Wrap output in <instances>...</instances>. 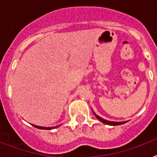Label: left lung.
<instances>
[{
	"label": "left lung",
	"mask_w": 157,
	"mask_h": 157,
	"mask_svg": "<svg viewBox=\"0 0 157 157\" xmlns=\"http://www.w3.org/2000/svg\"><path fill=\"white\" fill-rule=\"evenodd\" d=\"M94 115H95L96 118L98 120H99L100 121H102L103 123H104V124H109V125H120V124H124V123H126V121H122V122H116V121H107V120L105 119H103L102 117H98V115L95 114L94 113Z\"/></svg>",
	"instance_id": "left-lung-1"
}]
</instances>
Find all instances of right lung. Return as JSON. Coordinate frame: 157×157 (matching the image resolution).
<instances>
[{
    "mask_svg": "<svg viewBox=\"0 0 157 157\" xmlns=\"http://www.w3.org/2000/svg\"><path fill=\"white\" fill-rule=\"evenodd\" d=\"M33 126L36 127V128H37V129H55L58 126H54V127H43V126H39V125H35V124H33Z\"/></svg>",
    "mask_w": 157,
    "mask_h": 157,
    "instance_id": "add662e5",
    "label": "right lung"
}]
</instances>
